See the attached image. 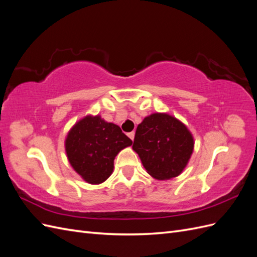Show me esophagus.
I'll use <instances>...</instances> for the list:
<instances>
[{"instance_id":"1","label":"esophagus","mask_w":257,"mask_h":257,"mask_svg":"<svg viewBox=\"0 0 257 257\" xmlns=\"http://www.w3.org/2000/svg\"><path fill=\"white\" fill-rule=\"evenodd\" d=\"M127 136L132 139V141H134V137H135V133H134V132H131V133H128L127 134Z\"/></svg>"}]
</instances>
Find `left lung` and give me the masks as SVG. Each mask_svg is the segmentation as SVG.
I'll return each mask as SVG.
<instances>
[{
	"label": "left lung",
	"mask_w": 257,
	"mask_h": 257,
	"mask_svg": "<svg viewBox=\"0 0 257 257\" xmlns=\"http://www.w3.org/2000/svg\"><path fill=\"white\" fill-rule=\"evenodd\" d=\"M133 150L151 177L169 180L188 165L194 150V137L176 116L155 112L138 124Z\"/></svg>",
	"instance_id": "obj_1"
}]
</instances>
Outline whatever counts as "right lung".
Wrapping results in <instances>:
<instances>
[{"instance_id": "add662e5", "label": "right lung", "mask_w": 257, "mask_h": 257, "mask_svg": "<svg viewBox=\"0 0 257 257\" xmlns=\"http://www.w3.org/2000/svg\"><path fill=\"white\" fill-rule=\"evenodd\" d=\"M132 144L116 124L99 114H88L68 131L65 152L69 164L85 182L100 184L112 174L116 154Z\"/></svg>"}]
</instances>
